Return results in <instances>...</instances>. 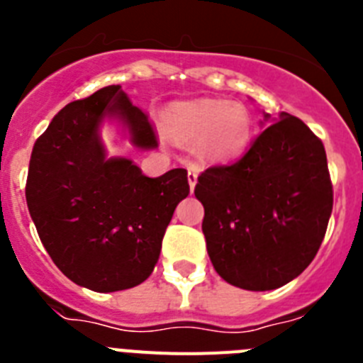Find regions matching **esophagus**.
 Here are the masks:
<instances>
[{
    "mask_svg": "<svg viewBox=\"0 0 363 363\" xmlns=\"http://www.w3.org/2000/svg\"><path fill=\"white\" fill-rule=\"evenodd\" d=\"M189 187H191V192L194 191V187H196V182H198V169L194 165H189Z\"/></svg>",
    "mask_w": 363,
    "mask_h": 363,
    "instance_id": "1",
    "label": "esophagus"
}]
</instances>
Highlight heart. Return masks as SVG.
Instances as JSON below:
<instances>
[{"label": "heart", "mask_w": 363, "mask_h": 363, "mask_svg": "<svg viewBox=\"0 0 363 363\" xmlns=\"http://www.w3.org/2000/svg\"><path fill=\"white\" fill-rule=\"evenodd\" d=\"M167 133L179 143H196L201 158L227 162L242 156L252 140V116L245 105L216 98L176 101L163 112Z\"/></svg>", "instance_id": "heart-1"}]
</instances>
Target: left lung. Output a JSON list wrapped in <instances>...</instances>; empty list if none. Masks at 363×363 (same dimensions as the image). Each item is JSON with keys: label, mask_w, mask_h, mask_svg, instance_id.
Returning <instances> with one entry per match:
<instances>
[{"label": "left lung", "mask_w": 363, "mask_h": 363, "mask_svg": "<svg viewBox=\"0 0 363 363\" xmlns=\"http://www.w3.org/2000/svg\"><path fill=\"white\" fill-rule=\"evenodd\" d=\"M265 124L242 158L209 167L194 189L214 269L247 291L278 289L300 277L333 211L323 143L287 112H264Z\"/></svg>", "instance_id": "left-lung-1"}]
</instances>
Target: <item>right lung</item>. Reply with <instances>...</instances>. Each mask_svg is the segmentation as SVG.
Returning a JSON list of instances; mask_svg holds the SVG:
<instances>
[{
	"label": "right lung",
	"mask_w": 363,
	"mask_h": 363,
	"mask_svg": "<svg viewBox=\"0 0 363 363\" xmlns=\"http://www.w3.org/2000/svg\"><path fill=\"white\" fill-rule=\"evenodd\" d=\"M105 121L120 125L136 149L158 147L121 86H104L52 118L32 149L25 189L56 267L96 293L130 289L150 277L176 205L189 194L185 169L149 178L133 160L107 156Z\"/></svg>",
	"instance_id": "1"
}]
</instances>
